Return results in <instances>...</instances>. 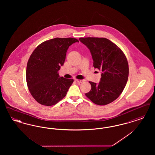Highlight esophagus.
Instances as JSON below:
<instances>
[{
  "label": "esophagus",
  "instance_id": "obj_1",
  "mask_svg": "<svg viewBox=\"0 0 155 155\" xmlns=\"http://www.w3.org/2000/svg\"><path fill=\"white\" fill-rule=\"evenodd\" d=\"M75 81H76L78 84H81V83L84 82V80H75Z\"/></svg>",
  "mask_w": 155,
  "mask_h": 155
}]
</instances>
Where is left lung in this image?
<instances>
[{"label":"left lung","mask_w":155,"mask_h":155,"mask_svg":"<svg viewBox=\"0 0 155 155\" xmlns=\"http://www.w3.org/2000/svg\"><path fill=\"white\" fill-rule=\"evenodd\" d=\"M90 51L94 66L101 71L100 82H89L91 89L85 95L98 105L115 101L128 81L129 68L125 54L118 46L104 38H80Z\"/></svg>","instance_id":"obj_1"}]
</instances>
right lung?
Instances as JSON below:
<instances>
[{"label":"right lung","mask_w":155,"mask_h":155,"mask_svg":"<svg viewBox=\"0 0 155 155\" xmlns=\"http://www.w3.org/2000/svg\"><path fill=\"white\" fill-rule=\"evenodd\" d=\"M79 41L72 38H56L39 45L28 60L26 80L30 93L37 102L45 106L58 103L66 95L73 79L60 77L70 46Z\"/></svg>","instance_id":"add662e5"}]
</instances>
